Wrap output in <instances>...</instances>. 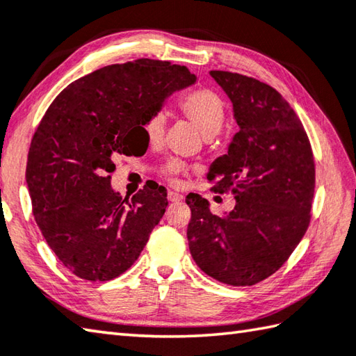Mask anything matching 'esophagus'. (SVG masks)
Wrapping results in <instances>:
<instances>
[{"label": "esophagus", "mask_w": 356, "mask_h": 356, "mask_svg": "<svg viewBox=\"0 0 356 356\" xmlns=\"http://www.w3.org/2000/svg\"><path fill=\"white\" fill-rule=\"evenodd\" d=\"M182 199H184L182 194L174 193V191H168V200H170V202H180Z\"/></svg>", "instance_id": "1"}]
</instances>
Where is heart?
I'll return each instance as SVG.
<instances>
[{
    "instance_id": "obj_1",
    "label": "heart",
    "mask_w": 356,
    "mask_h": 356,
    "mask_svg": "<svg viewBox=\"0 0 356 356\" xmlns=\"http://www.w3.org/2000/svg\"><path fill=\"white\" fill-rule=\"evenodd\" d=\"M179 111L188 122H191L199 129L207 140L219 134L227 115L224 99L210 88H199L185 94L179 100ZM165 127L166 120L163 114H152L146 118V122L143 123V132L149 145L157 146L162 143ZM185 171V163L177 159H170L162 166L163 176L168 177L172 184H177L179 176Z\"/></svg>"
}]
</instances>
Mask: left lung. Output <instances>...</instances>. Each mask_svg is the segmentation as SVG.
<instances>
[{"instance_id": "8db88e82", "label": "left lung", "mask_w": 356, "mask_h": 356, "mask_svg": "<svg viewBox=\"0 0 356 356\" xmlns=\"http://www.w3.org/2000/svg\"><path fill=\"white\" fill-rule=\"evenodd\" d=\"M210 74L232 100L239 132L207 179L214 193L232 191L236 205L216 216L207 199L188 194L186 238L204 273L245 287L280 270L307 232L315 160L301 120L275 88L236 72Z\"/></svg>"}]
</instances>
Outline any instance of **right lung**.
<instances>
[{"mask_svg":"<svg viewBox=\"0 0 356 356\" xmlns=\"http://www.w3.org/2000/svg\"><path fill=\"white\" fill-rule=\"evenodd\" d=\"M196 81L185 66L140 58L72 81L32 137L26 166L32 211L47 245L71 273L111 281L140 256L168 205L166 190L131 200L111 188L118 156H137L143 123L174 90Z\"/></svg>","mask_w":356,"mask_h":356,"instance_id":"add662e5","label":"right lung"}]
</instances>
